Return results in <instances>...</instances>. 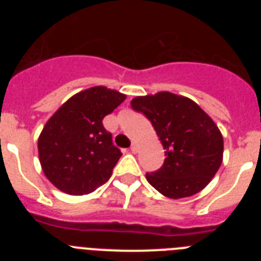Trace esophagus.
Returning <instances> with one entry per match:
<instances>
[{
  "label": "esophagus",
  "mask_w": 261,
  "mask_h": 261,
  "mask_svg": "<svg viewBox=\"0 0 261 261\" xmlns=\"http://www.w3.org/2000/svg\"><path fill=\"white\" fill-rule=\"evenodd\" d=\"M130 151H132V153H137V151H138L137 145H136V144H132V145H130Z\"/></svg>",
  "instance_id": "1"
}]
</instances>
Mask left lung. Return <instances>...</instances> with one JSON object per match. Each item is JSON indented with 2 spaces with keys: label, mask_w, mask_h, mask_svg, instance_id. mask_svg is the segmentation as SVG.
<instances>
[{
  "label": "left lung",
  "mask_w": 261,
  "mask_h": 261,
  "mask_svg": "<svg viewBox=\"0 0 261 261\" xmlns=\"http://www.w3.org/2000/svg\"><path fill=\"white\" fill-rule=\"evenodd\" d=\"M155 129L165 162L146 179L170 199L190 197L208 186L223 155V138L213 120L193 100L162 91L130 102Z\"/></svg>",
  "instance_id": "left-lung-1"
}]
</instances>
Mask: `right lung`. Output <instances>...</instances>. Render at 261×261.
<instances>
[{
	"label": "right lung",
	"instance_id": "add662e5",
	"mask_svg": "<svg viewBox=\"0 0 261 261\" xmlns=\"http://www.w3.org/2000/svg\"><path fill=\"white\" fill-rule=\"evenodd\" d=\"M124 94L95 86L71 96L39 136V159L48 180L69 195H87L105 184L121 156L103 119L125 100Z\"/></svg>",
	"mask_w": 261,
	"mask_h": 261
}]
</instances>
